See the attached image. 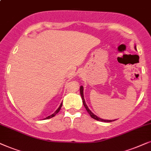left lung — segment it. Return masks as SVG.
Listing matches in <instances>:
<instances>
[{
  "mask_svg": "<svg viewBox=\"0 0 151 151\" xmlns=\"http://www.w3.org/2000/svg\"><path fill=\"white\" fill-rule=\"evenodd\" d=\"M134 50H137V48H136V45H134ZM80 94H81V98H82V101H83V106H85L86 110H87L88 113L91 116L92 118H93V119L97 120V121H100V122H113L114 120H107V119H101V118L100 117H98L97 116L95 115L94 113H92L91 112V110H90L89 108H88V106L86 105V101H85V99H84V96H83V86H80Z\"/></svg>",
  "mask_w": 151,
  "mask_h": 151,
  "instance_id": "obj_1",
  "label": "left lung"
}]
</instances>
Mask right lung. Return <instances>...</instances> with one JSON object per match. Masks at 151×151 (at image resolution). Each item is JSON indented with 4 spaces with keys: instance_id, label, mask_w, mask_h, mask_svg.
<instances>
[{
    "instance_id": "obj_1",
    "label": "right lung",
    "mask_w": 151,
    "mask_h": 151,
    "mask_svg": "<svg viewBox=\"0 0 151 151\" xmlns=\"http://www.w3.org/2000/svg\"><path fill=\"white\" fill-rule=\"evenodd\" d=\"M62 104H63V102H62V103L61 104V105H60V106H59V107L57 108V110H56V111H55V112H54V113H53V114H51V115H50V116H47V117H45V119H50V118H52V117H53V116H55L56 115V114H57L58 113V112H59V110H61V106H62Z\"/></svg>"
}]
</instances>
